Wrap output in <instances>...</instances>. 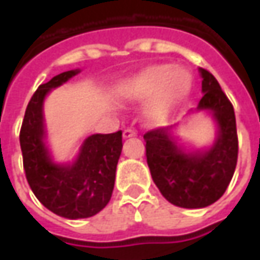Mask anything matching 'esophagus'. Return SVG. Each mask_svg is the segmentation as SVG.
Returning <instances> with one entry per match:
<instances>
[{"label": "esophagus", "instance_id": "34e87169", "mask_svg": "<svg viewBox=\"0 0 260 260\" xmlns=\"http://www.w3.org/2000/svg\"><path fill=\"white\" fill-rule=\"evenodd\" d=\"M137 135V132H136L135 128H125L124 132H123V137L124 139H128V137H135Z\"/></svg>", "mask_w": 260, "mask_h": 260}]
</instances>
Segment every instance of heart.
<instances>
[{"instance_id":"1","label":"heart","mask_w":260,"mask_h":260,"mask_svg":"<svg viewBox=\"0 0 260 260\" xmlns=\"http://www.w3.org/2000/svg\"><path fill=\"white\" fill-rule=\"evenodd\" d=\"M192 88V75L182 66L157 63L142 69L117 88L121 101H143L149 120L162 123L181 105Z\"/></svg>"}]
</instances>
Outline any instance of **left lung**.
I'll return each mask as SVG.
<instances>
[{"label": "left lung", "instance_id": "1", "mask_svg": "<svg viewBox=\"0 0 260 260\" xmlns=\"http://www.w3.org/2000/svg\"><path fill=\"white\" fill-rule=\"evenodd\" d=\"M203 92L197 110H208L218 125L211 149L184 153L175 145L171 127L147 132L146 157L153 182L171 204L182 208H203L215 203L230 184L239 153L235 108L220 84L207 69H200Z\"/></svg>", "mask_w": 260, "mask_h": 260}]
</instances>
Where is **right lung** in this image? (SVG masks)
Returning a JSON list of instances; mask_svg holds the SVG:
<instances>
[{
    "mask_svg": "<svg viewBox=\"0 0 260 260\" xmlns=\"http://www.w3.org/2000/svg\"><path fill=\"white\" fill-rule=\"evenodd\" d=\"M79 71H68L37 88L25 108L20 130L25 178L36 198L52 213L76 220L100 213L114 189L115 169L121 155V130L89 136L72 165L53 164L45 145L43 100Z\"/></svg>",
    "mask_w": 260,
    "mask_h": 260,
    "instance_id": "add662e5",
    "label": "right lung"
}]
</instances>
